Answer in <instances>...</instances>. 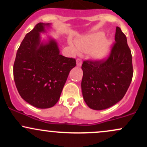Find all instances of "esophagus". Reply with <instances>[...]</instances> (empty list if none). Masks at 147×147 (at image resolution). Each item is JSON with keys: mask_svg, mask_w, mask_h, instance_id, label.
<instances>
[{"mask_svg": "<svg viewBox=\"0 0 147 147\" xmlns=\"http://www.w3.org/2000/svg\"><path fill=\"white\" fill-rule=\"evenodd\" d=\"M82 64V59L81 58H78L77 59V65H78V66H81Z\"/></svg>", "mask_w": 147, "mask_h": 147, "instance_id": "esophagus-1", "label": "esophagus"}]
</instances>
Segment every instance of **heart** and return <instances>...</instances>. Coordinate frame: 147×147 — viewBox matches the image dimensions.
Masks as SVG:
<instances>
[{
  "label": "heart",
  "instance_id": "heart-1",
  "mask_svg": "<svg viewBox=\"0 0 147 147\" xmlns=\"http://www.w3.org/2000/svg\"><path fill=\"white\" fill-rule=\"evenodd\" d=\"M76 45L81 51H90L95 58L102 59L109 52L110 42L103 38L101 34H95L78 40L76 42Z\"/></svg>",
  "mask_w": 147,
  "mask_h": 147
}]
</instances>
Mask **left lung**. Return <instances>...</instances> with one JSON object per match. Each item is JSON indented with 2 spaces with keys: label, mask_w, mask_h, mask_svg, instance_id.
I'll return each instance as SVG.
<instances>
[{
  "label": "left lung",
  "mask_w": 147,
  "mask_h": 147,
  "mask_svg": "<svg viewBox=\"0 0 147 147\" xmlns=\"http://www.w3.org/2000/svg\"><path fill=\"white\" fill-rule=\"evenodd\" d=\"M115 41L106 59L85 60L82 63V94L90 109L103 110L125 95L133 78L132 55L126 36L116 28Z\"/></svg>",
  "instance_id": "1"
}]
</instances>
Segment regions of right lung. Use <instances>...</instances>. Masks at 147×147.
Listing matches in <instances>:
<instances>
[{"mask_svg":"<svg viewBox=\"0 0 147 147\" xmlns=\"http://www.w3.org/2000/svg\"><path fill=\"white\" fill-rule=\"evenodd\" d=\"M45 25L39 23L25 35L15 59L13 72L18 93L25 102L39 109H48L59 99L74 58L59 54L57 43L40 44V32Z\"/></svg>","mask_w":147,"mask_h":147,"instance_id":"add662e5","label":"right lung"}]
</instances>
